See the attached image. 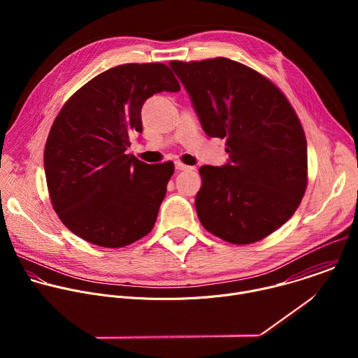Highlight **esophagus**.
Returning a JSON list of instances; mask_svg holds the SVG:
<instances>
[{"instance_id": "esophagus-1", "label": "esophagus", "mask_w": 358, "mask_h": 358, "mask_svg": "<svg viewBox=\"0 0 358 358\" xmlns=\"http://www.w3.org/2000/svg\"><path fill=\"white\" fill-rule=\"evenodd\" d=\"M176 169H177L178 171H187V170H192V167H191V166H187V164H184V163H181V162H177V163H176Z\"/></svg>"}]
</instances>
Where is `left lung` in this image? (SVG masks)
Segmentation results:
<instances>
[{"instance_id": "left-lung-1", "label": "left lung", "mask_w": 358, "mask_h": 358, "mask_svg": "<svg viewBox=\"0 0 358 358\" xmlns=\"http://www.w3.org/2000/svg\"><path fill=\"white\" fill-rule=\"evenodd\" d=\"M170 66L202 130L227 138L228 163L199 169L195 210L202 227L236 245L266 238L294 214L308 185V143L296 112L268 78L239 62Z\"/></svg>"}]
</instances>
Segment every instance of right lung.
<instances>
[{
	"label": "right lung",
	"mask_w": 358,
	"mask_h": 358,
	"mask_svg": "<svg viewBox=\"0 0 358 358\" xmlns=\"http://www.w3.org/2000/svg\"><path fill=\"white\" fill-rule=\"evenodd\" d=\"M178 90L167 65L126 64L94 76L64 105L43 167L52 207L75 235L122 248L155 227L174 164H147L126 150L130 134L143 131L144 101Z\"/></svg>",
	"instance_id": "right-lung-1"
}]
</instances>
